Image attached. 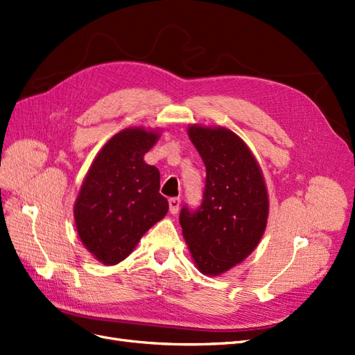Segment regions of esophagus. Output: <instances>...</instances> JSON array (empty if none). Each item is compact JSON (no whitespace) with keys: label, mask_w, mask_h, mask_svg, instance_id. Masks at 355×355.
<instances>
[{"label":"esophagus","mask_w":355,"mask_h":355,"mask_svg":"<svg viewBox=\"0 0 355 355\" xmlns=\"http://www.w3.org/2000/svg\"><path fill=\"white\" fill-rule=\"evenodd\" d=\"M168 203H169V212L173 215H177L180 205H181V200L178 198H173V199L168 200Z\"/></svg>","instance_id":"34e87169"}]
</instances>
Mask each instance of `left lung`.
<instances>
[{"label": "left lung", "mask_w": 355, "mask_h": 355, "mask_svg": "<svg viewBox=\"0 0 355 355\" xmlns=\"http://www.w3.org/2000/svg\"><path fill=\"white\" fill-rule=\"evenodd\" d=\"M187 135L205 162L206 186L198 211L182 207V237L196 268L219 277L250 256L263 237L269 194L253 152L232 130L190 124Z\"/></svg>", "instance_id": "1"}]
</instances>
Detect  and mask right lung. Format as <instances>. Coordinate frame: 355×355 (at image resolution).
<instances>
[{
	"label": "right lung",
	"mask_w": 355,
	"mask_h": 355,
	"mask_svg": "<svg viewBox=\"0 0 355 355\" xmlns=\"http://www.w3.org/2000/svg\"><path fill=\"white\" fill-rule=\"evenodd\" d=\"M159 128L118 131L95 156L74 202V224L86 250L105 266L120 263L168 212L159 171L144 162Z\"/></svg>",
	"instance_id": "add662e5"
}]
</instances>
